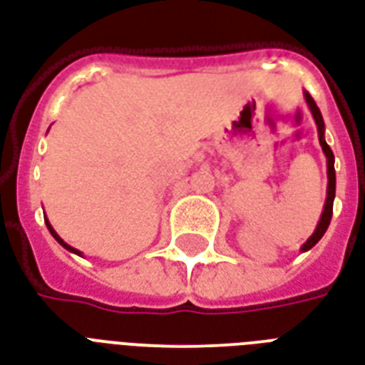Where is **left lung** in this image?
I'll use <instances>...</instances> for the list:
<instances>
[{
    "label": "left lung",
    "instance_id": "obj_1",
    "mask_svg": "<svg viewBox=\"0 0 365 365\" xmlns=\"http://www.w3.org/2000/svg\"><path fill=\"white\" fill-rule=\"evenodd\" d=\"M304 100L308 103L309 111H312V117L316 120L317 125V136H319V144H322V150L325 153V158H327V198H325V205H323V212L322 217H319V223H317L316 231L314 235L306 240L300 248V252H308L309 248H314V246L322 240V237L327 231L329 223H331V217H333V200H335V185H336V177H335V155H333V150L329 148V144L325 142V123H323L322 111L316 106V101L314 98L308 94V92H304Z\"/></svg>",
    "mask_w": 365,
    "mask_h": 365
}]
</instances>
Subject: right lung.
<instances>
[{
	"mask_svg": "<svg viewBox=\"0 0 365 365\" xmlns=\"http://www.w3.org/2000/svg\"><path fill=\"white\" fill-rule=\"evenodd\" d=\"M46 225H48V229H49V232H51V237L56 238L57 242H59V245H61L63 248H65V250L73 252V254H76V256H82V252H81V250H76V248H73V246H68L67 242H65V240H63V238L59 237V235H57L56 231H53V227H51V223H49V221H48V217H46Z\"/></svg>",
	"mask_w": 365,
	"mask_h": 365,
	"instance_id": "obj_1",
	"label": "right lung"
}]
</instances>
